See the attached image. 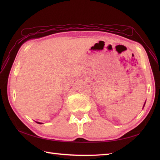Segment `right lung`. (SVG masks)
<instances>
[{"mask_svg":"<svg viewBox=\"0 0 160 160\" xmlns=\"http://www.w3.org/2000/svg\"><path fill=\"white\" fill-rule=\"evenodd\" d=\"M37 123H38V124H42V123H40V122H37Z\"/></svg>","mask_w":160,"mask_h":160,"instance_id":"obj_1","label":"right lung"}]
</instances>
